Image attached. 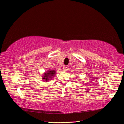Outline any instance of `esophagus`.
<instances>
[{"mask_svg": "<svg viewBox=\"0 0 124 124\" xmlns=\"http://www.w3.org/2000/svg\"><path fill=\"white\" fill-rule=\"evenodd\" d=\"M67 66H66V65L63 66V69L64 70H65L67 69Z\"/></svg>", "mask_w": 124, "mask_h": 124, "instance_id": "obj_1", "label": "esophagus"}]
</instances>
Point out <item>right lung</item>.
Instances as JSON below:
<instances>
[{"label": "right lung", "mask_w": 124, "mask_h": 124, "mask_svg": "<svg viewBox=\"0 0 124 124\" xmlns=\"http://www.w3.org/2000/svg\"><path fill=\"white\" fill-rule=\"evenodd\" d=\"M56 71L55 70H47L46 72H44L42 76V80L44 82H48L51 80L55 76Z\"/></svg>", "instance_id": "add662e5"}]
</instances>
